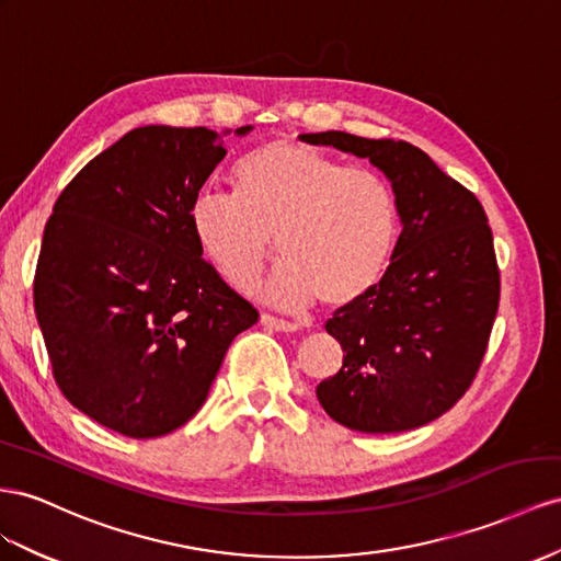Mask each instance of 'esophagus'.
I'll list each match as a JSON object with an SVG mask.
<instances>
[{"mask_svg":"<svg viewBox=\"0 0 561 561\" xmlns=\"http://www.w3.org/2000/svg\"><path fill=\"white\" fill-rule=\"evenodd\" d=\"M262 325H266V328H271V330H278V332H293V330L299 328L297 323L283 321V318L271 316V313H262Z\"/></svg>","mask_w":561,"mask_h":561,"instance_id":"obj_1","label":"esophagus"}]
</instances>
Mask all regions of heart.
Wrapping results in <instances>:
<instances>
[{
	"label": "heart",
	"mask_w": 561,
	"mask_h": 561,
	"mask_svg": "<svg viewBox=\"0 0 561 561\" xmlns=\"http://www.w3.org/2000/svg\"><path fill=\"white\" fill-rule=\"evenodd\" d=\"M233 195L203 191L191 231L233 287L262 274L274 238L285 260L264 285L280 307H344L380 283L401 233L397 191L370 168H346L305 144L276 139L236 162Z\"/></svg>",
	"instance_id": "heart-1"
}]
</instances>
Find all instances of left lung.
<instances>
[{
    "label": "left lung",
    "mask_w": 561,
    "mask_h": 561,
    "mask_svg": "<svg viewBox=\"0 0 561 561\" xmlns=\"http://www.w3.org/2000/svg\"><path fill=\"white\" fill-rule=\"evenodd\" d=\"M299 139L368 158L397 191L403 224L380 283L325 323L344 360L316 397L354 432L427 425L462 399L489 346L501 271L486 211L408 141L346 131Z\"/></svg>",
    "instance_id": "1"
}]
</instances>
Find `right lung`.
<instances>
[{"label":"right lung","mask_w":561,"mask_h":561,"mask_svg":"<svg viewBox=\"0 0 561 561\" xmlns=\"http://www.w3.org/2000/svg\"><path fill=\"white\" fill-rule=\"evenodd\" d=\"M226 134L131 129L75 174L44 226L33 293L54 380L131 438L186 425L233 337L260 318L203 260L188 224Z\"/></svg>","instance_id":"add662e5"}]
</instances>
